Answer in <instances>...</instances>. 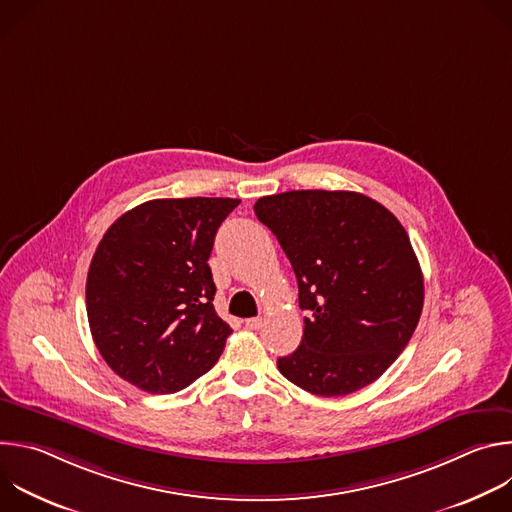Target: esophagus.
<instances>
[{
    "label": "esophagus",
    "mask_w": 512,
    "mask_h": 512,
    "mask_svg": "<svg viewBox=\"0 0 512 512\" xmlns=\"http://www.w3.org/2000/svg\"><path fill=\"white\" fill-rule=\"evenodd\" d=\"M261 324H263V318H247V320H245V326H247L249 330L261 328Z\"/></svg>",
    "instance_id": "1"
}]
</instances>
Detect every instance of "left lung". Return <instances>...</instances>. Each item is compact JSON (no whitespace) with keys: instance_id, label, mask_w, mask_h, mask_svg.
Masks as SVG:
<instances>
[{"instance_id":"obj_1","label":"left lung","mask_w":512,"mask_h":512,"mask_svg":"<svg viewBox=\"0 0 512 512\" xmlns=\"http://www.w3.org/2000/svg\"><path fill=\"white\" fill-rule=\"evenodd\" d=\"M294 267L304 336L279 373L320 397L377 381L411 340L423 275L407 231L377 200L346 190H291L253 206Z\"/></svg>"}]
</instances>
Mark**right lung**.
Masks as SVG:
<instances>
[{
    "mask_svg": "<svg viewBox=\"0 0 512 512\" xmlns=\"http://www.w3.org/2000/svg\"><path fill=\"white\" fill-rule=\"evenodd\" d=\"M237 198H158L109 227L87 275L93 340L127 383L152 395L208 373L233 332L218 318L208 267L214 235Z\"/></svg>",
    "mask_w": 512,
    "mask_h": 512,
    "instance_id": "obj_1",
    "label": "right lung"
}]
</instances>
